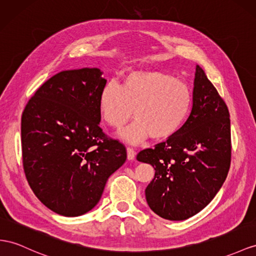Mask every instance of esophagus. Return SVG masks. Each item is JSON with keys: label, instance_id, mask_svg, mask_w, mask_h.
Listing matches in <instances>:
<instances>
[{"label": "esophagus", "instance_id": "34e87169", "mask_svg": "<svg viewBox=\"0 0 256 256\" xmlns=\"http://www.w3.org/2000/svg\"><path fill=\"white\" fill-rule=\"evenodd\" d=\"M126 154H128V160H134L135 159V150L130 147L126 148Z\"/></svg>", "mask_w": 256, "mask_h": 256}]
</instances>
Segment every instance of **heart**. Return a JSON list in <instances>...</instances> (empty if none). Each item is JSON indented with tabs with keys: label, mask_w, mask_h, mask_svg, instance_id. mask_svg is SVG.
Wrapping results in <instances>:
<instances>
[{
	"label": "heart",
	"mask_w": 256,
	"mask_h": 256,
	"mask_svg": "<svg viewBox=\"0 0 256 256\" xmlns=\"http://www.w3.org/2000/svg\"><path fill=\"white\" fill-rule=\"evenodd\" d=\"M192 106L190 90L182 81L158 70H137L126 76L122 85H104L98 108L109 126L118 128L130 118L135 120L118 133L128 144L150 136L161 140L173 136L184 124Z\"/></svg>",
	"instance_id": "b5f03b06"
}]
</instances>
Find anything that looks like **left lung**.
<instances>
[{
    "instance_id": "1",
    "label": "left lung",
    "mask_w": 256,
    "mask_h": 256,
    "mask_svg": "<svg viewBox=\"0 0 256 256\" xmlns=\"http://www.w3.org/2000/svg\"><path fill=\"white\" fill-rule=\"evenodd\" d=\"M230 156L228 108L196 64L188 119L166 142L136 156L156 171L145 190L149 208L168 220H184L199 213L224 184Z\"/></svg>"
}]
</instances>
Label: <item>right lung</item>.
<instances>
[{"mask_svg":"<svg viewBox=\"0 0 256 256\" xmlns=\"http://www.w3.org/2000/svg\"><path fill=\"white\" fill-rule=\"evenodd\" d=\"M102 76L98 68L60 72L36 92L22 116L26 178L38 199L62 216L90 211L126 160V147L100 128L98 97L107 83Z\"/></svg>","mask_w":256,"mask_h":256,"instance_id":"add662e5","label":"right lung"}]
</instances>
